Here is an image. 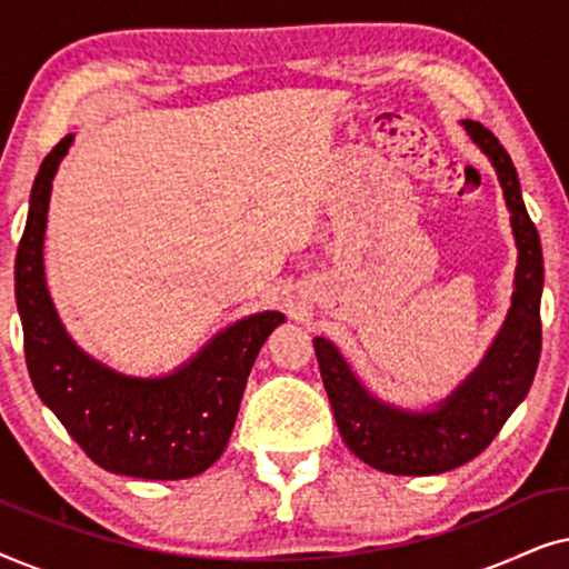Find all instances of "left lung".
Segmentation results:
<instances>
[{"label": "left lung", "instance_id": "left-lung-1", "mask_svg": "<svg viewBox=\"0 0 569 569\" xmlns=\"http://www.w3.org/2000/svg\"><path fill=\"white\" fill-rule=\"evenodd\" d=\"M461 127L492 162L518 248L510 310L481 362L446 399L432 407L407 409L370 393L333 341L313 339L333 419L347 448L372 469L396 477H432L477 458L526 399L541 355L543 259L516 166L479 121L466 119Z\"/></svg>", "mask_w": 569, "mask_h": 569}]
</instances>
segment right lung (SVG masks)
I'll list each match as a JSON object with an SVG mask.
<instances>
[{"label":"right lung","instance_id":"obj_1","mask_svg":"<svg viewBox=\"0 0 569 569\" xmlns=\"http://www.w3.org/2000/svg\"><path fill=\"white\" fill-rule=\"evenodd\" d=\"M72 142L74 134L64 137L41 162L14 259L30 380L100 469L158 481L197 477L228 448L248 372L284 316L263 310L240 318L191 360L154 378L127 376L84 352L53 308L43 269L51 183Z\"/></svg>","mask_w":569,"mask_h":569}]
</instances>
